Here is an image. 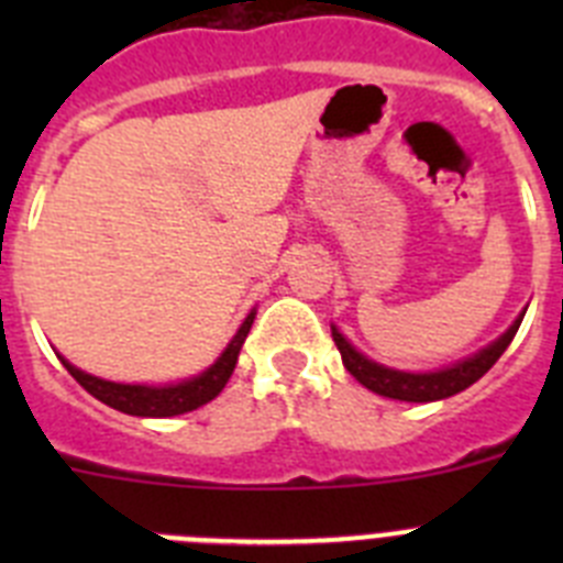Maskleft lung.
I'll return each mask as SVG.
<instances>
[{
  "label": "left lung",
  "instance_id": "obj_1",
  "mask_svg": "<svg viewBox=\"0 0 563 563\" xmlns=\"http://www.w3.org/2000/svg\"><path fill=\"white\" fill-rule=\"evenodd\" d=\"M521 318H525V312H521L514 324H510V330H507L501 338H496L490 346L479 350L476 355L465 357V361L454 363V366H449V369H437V372H400V369H389V366H383V363L369 361V357L361 355V352H357L355 346H352V343L335 330V327H332V341H335L338 352H341V361L343 366H346V372H350L357 383H363L369 391H375V395H383V397H391V400L431 402V400H445V397L451 395H460V391H465L471 383L479 380V377L485 375L496 361H499L501 352L510 346L514 335L519 332Z\"/></svg>",
  "mask_w": 563,
  "mask_h": 563
}]
</instances>
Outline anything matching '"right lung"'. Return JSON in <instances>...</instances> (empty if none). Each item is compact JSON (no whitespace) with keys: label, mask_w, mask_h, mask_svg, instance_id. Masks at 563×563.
<instances>
[{"label":"right lung","mask_w":563,"mask_h":563,"mask_svg":"<svg viewBox=\"0 0 563 563\" xmlns=\"http://www.w3.org/2000/svg\"><path fill=\"white\" fill-rule=\"evenodd\" d=\"M253 318H256V310L242 321V327L236 330V335L231 338V343L225 346L217 361L208 366L202 375L188 377L183 383H168V386H134V383H112L101 380L96 375H87V372L76 369L73 363L64 361L67 372L81 383L84 389L92 397H98L101 402L112 406V409L123 411V415L134 417H174V415H186V411L200 409L206 402H211L213 397L225 389V383L231 380L233 369H236V357L242 343H245L247 332H251Z\"/></svg>","instance_id":"obj_1"}]
</instances>
